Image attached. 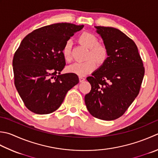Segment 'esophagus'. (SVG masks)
Masks as SVG:
<instances>
[{"instance_id": "obj_1", "label": "esophagus", "mask_w": 158, "mask_h": 158, "mask_svg": "<svg viewBox=\"0 0 158 158\" xmlns=\"http://www.w3.org/2000/svg\"><path fill=\"white\" fill-rule=\"evenodd\" d=\"M79 81H80V82H82V81H85V77H82V76H79Z\"/></svg>"}]
</instances>
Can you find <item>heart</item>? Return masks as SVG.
Here are the masks:
<instances>
[{"label": "heart", "instance_id": "1", "mask_svg": "<svg viewBox=\"0 0 158 158\" xmlns=\"http://www.w3.org/2000/svg\"><path fill=\"white\" fill-rule=\"evenodd\" d=\"M79 42L89 48L88 58H94L98 63H103L107 57V50L103 44H98V39L94 34L89 32H83L80 35ZM72 42L68 40L62 48V55L64 60L70 61L72 60ZM97 64L96 61L90 59L84 62H75L67 68V71L79 76H84L93 71Z\"/></svg>", "mask_w": 158, "mask_h": 158}]
</instances>
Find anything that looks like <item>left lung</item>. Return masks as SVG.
I'll return each mask as SVG.
<instances>
[{"label": "left lung", "instance_id": "left-lung-1", "mask_svg": "<svg viewBox=\"0 0 158 158\" xmlns=\"http://www.w3.org/2000/svg\"><path fill=\"white\" fill-rule=\"evenodd\" d=\"M95 28L108 57L87 77L92 88L85 103L95 118L113 120L123 116L138 95L144 68L136 44L124 33L113 27Z\"/></svg>", "mask_w": 158, "mask_h": 158}]
</instances>
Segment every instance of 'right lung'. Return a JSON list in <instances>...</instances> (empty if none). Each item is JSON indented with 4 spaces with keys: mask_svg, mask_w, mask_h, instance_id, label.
<instances>
[{
    "mask_svg": "<svg viewBox=\"0 0 158 158\" xmlns=\"http://www.w3.org/2000/svg\"><path fill=\"white\" fill-rule=\"evenodd\" d=\"M83 25L56 23L24 38L13 59L14 83L28 110L37 114L57 110L69 90L79 83L76 74H61L66 65L65 43Z\"/></svg>",
    "mask_w": 158,
    "mask_h": 158,
    "instance_id": "add662e5",
    "label": "right lung"
}]
</instances>
